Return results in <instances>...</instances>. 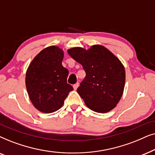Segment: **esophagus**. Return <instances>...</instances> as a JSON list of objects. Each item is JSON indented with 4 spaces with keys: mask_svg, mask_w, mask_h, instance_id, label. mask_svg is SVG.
<instances>
[{
    "mask_svg": "<svg viewBox=\"0 0 155 155\" xmlns=\"http://www.w3.org/2000/svg\"><path fill=\"white\" fill-rule=\"evenodd\" d=\"M79 83H76V84H74V85L73 86L74 89V90H76V89H77V88L79 87Z\"/></svg>",
    "mask_w": 155,
    "mask_h": 155,
    "instance_id": "esophagus-1",
    "label": "esophagus"
}]
</instances>
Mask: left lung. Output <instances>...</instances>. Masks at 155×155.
<instances>
[{"label": "left lung", "mask_w": 155, "mask_h": 155, "mask_svg": "<svg viewBox=\"0 0 155 155\" xmlns=\"http://www.w3.org/2000/svg\"><path fill=\"white\" fill-rule=\"evenodd\" d=\"M67 51L86 72L77 92L88 108L101 113L114 108L125 87V72L121 61L101 45H94L88 50L74 47Z\"/></svg>", "instance_id": "1"}]
</instances>
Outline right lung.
Here are the masks:
<instances>
[{"instance_id": "right-lung-1", "label": "right lung", "mask_w": 155, "mask_h": 155, "mask_svg": "<svg viewBox=\"0 0 155 155\" xmlns=\"http://www.w3.org/2000/svg\"><path fill=\"white\" fill-rule=\"evenodd\" d=\"M63 58L62 49L48 47L35 57L27 70L25 84L29 97L34 106L42 113L59 110L73 90L67 84L69 71L61 64Z\"/></svg>"}]
</instances>
